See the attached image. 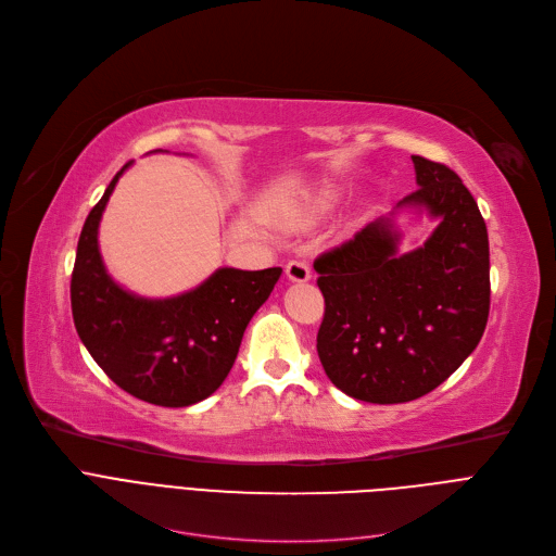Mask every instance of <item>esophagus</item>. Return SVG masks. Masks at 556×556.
Masks as SVG:
<instances>
[{"label":"esophagus","instance_id":"obj_1","mask_svg":"<svg viewBox=\"0 0 556 556\" xmlns=\"http://www.w3.org/2000/svg\"><path fill=\"white\" fill-rule=\"evenodd\" d=\"M285 271H287L289 280H293V282H305V280H309V276H312L309 263H307V260H303V257H293V260H289L287 267H285Z\"/></svg>","mask_w":556,"mask_h":556}]
</instances>
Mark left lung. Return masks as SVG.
<instances>
[{
	"instance_id": "1",
	"label": "left lung",
	"mask_w": 556,
	"mask_h": 556,
	"mask_svg": "<svg viewBox=\"0 0 556 556\" xmlns=\"http://www.w3.org/2000/svg\"><path fill=\"white\" fill-rule=\"evenodd\" d=\"M413 163L419 188L400 206L440 217L424 247L397 255L383 217L314 260L323 370L370 404L431 393L476 350L489 318V240L473 194L444 163L417 154Z\"/></svg>"
}]
</instances>
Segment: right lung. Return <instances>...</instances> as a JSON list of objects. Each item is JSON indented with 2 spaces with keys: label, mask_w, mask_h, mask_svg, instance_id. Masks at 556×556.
<instances>
[{
  "label": "right lung",
  "mask_w": 556,
  "mask_h": 556,
  "mask_svg": "<svg viewBox=\"0 0 556 556\" xmlns=\"http://www.w3.org/2000/svg\"><path fill=\"white\" fill-rule=\"evenodd\" d=\"M121 173L80 231L72 271L76 332L125 393L168 408L198 404L231 372L247 325L269 299L282 269H219L177 299L132 296L108 276L98 253V222Z\"/></svg>",
  "instance_id": "1"
}]
</instances>
